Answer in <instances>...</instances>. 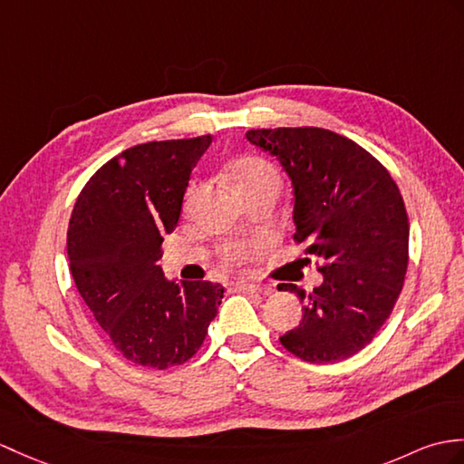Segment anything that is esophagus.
I'll list each match as a JSON object with an SVG mask.
<instances>
[{
	"mask_svg": "<svg viewBox=\"0 0 464 464\" xmlns=\"http://www.w3.org/2000/svg\"><path fill=\"white\" fill-rule=\"evenodd\" d=\"M233 288L237 290V293H246V295H253V293H265V288H263V286L253 285V283H239V285H235Z\"/></svg>",
	"mask_w": 464,
	"mask_h": 464,
	"instance_id": "esophagus-1",
	"label": "esophagus"
}]
</instances>
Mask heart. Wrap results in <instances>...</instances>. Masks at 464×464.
<instances>
[{
  "mask_svg": "<svg viewBox=\"0 0 464 464\" xmlns=\"http://www.w3.org/2000/svg\"><path fill=\"white\" fill-rule=\"evenodd\" d=\"M233 178L239 186L241 193L245 198L256 196V193H263L268 189H276L281 188L283 178L281 171L273 164L261 156H243L233 164ZM199 193V186H193L188 191L186 198V208H191L193 201H196ZM255 246L246 241H229L223 243L219 246V258L223 265L227 266H239L243 263H246L253 255Z\"/></svg>",
  "mask_w": 464,
  "mask_h": 464,
  "instance_id": "obj_1",
  "label": "heart"
}]
</instances>
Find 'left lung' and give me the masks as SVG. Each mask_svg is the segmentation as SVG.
Returning <instances> with one entry per match:
<instances>
[{
  "label": "left lung",
  "instance_id": "obj_1",
  "mask_svg": "<svg viewBox=\"0 0 464 464\" xmlns=\"http://www.w3.org/2000/svg\"><path fill=\"white\" fill-rule=\"evenodd\" d=\"M251 144L281 161L295 186L296 243L318 256L324 283L281 343L310 363H336L368 346L401 295L409 263V219L397 183L378 158L326 128H256ZM310 263V258H306Z\"/></svg>",
  "mask_w": 464,
  "mask_h": 464
}]
</instances>
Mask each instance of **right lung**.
Listing matches in <instances>:
<instances>
[{
	"mask_svg": "<svg viewBox=\"0 0 464 464\" xmlns=\"http://www.w3.org/2000/svg\"><path fill=\"white\" fill-rule=\"evenodd\" d=\"M213 136L160 140L124 150L84 183L67 253L86 306L128 362L166 370L196 355L218 316L223 286L178 285L156 265L176 229L183 193Z\"/></svg>",
	"mask_w": 464,
	"mask_h": 464,
	"instance_id": "add662e5",
	"label": "right lung"
}]
</instances>
